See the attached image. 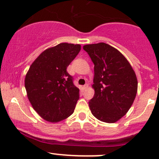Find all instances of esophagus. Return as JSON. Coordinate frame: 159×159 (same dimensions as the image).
I'll return each instance as SVG.
<instances>
[{
	"label": "esophagus",
	"mask_w": 159,
	"mask_h": 159,
	"mask_svg": "<svg viewBox=\"0 0 159 159\" xmlns=\"http://www.w3.org/2000/svg\"><path fill=\"white\" fill-rule=\"evenodd\" d=\"M83 88H84V90H87V89L88 88V84H85V85H84Z\"/></svg>",
	"instance_id": "1"
}]
</instances>
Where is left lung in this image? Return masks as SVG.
Wrapping results in <instances>:
<instances>
[{
	"instance_id": "obj_1",
	"label": "left lung",
	"mask_w": 159,
	"mask_h": 159,
	"mask_svg": "<svg viewBox=\"0 0 159 159\" xmlns=\"http://www.w3.org/2000/svg\"><path fill=\"white\" fill-rule=\"evenodd\" d=\"M94 63V96L89 102L96 119L107 123L126 114L136 97L138 79L121 52L105 43L83 46Z\"/></svg>"
}]
</instances>
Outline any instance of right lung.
Returning <instances> with one entry per match:
<instances>
[{
  "label": "right lung",
  "instance_id": "1",
  "mask_svg": "<svg viewBox=\"0 0 159 159\" xmlns=\"http://www.w3.org/2000/svg\"><path fill=\"white\" fill-rule=\"evenodd\" d=\"M81 51V45L63 43L47 48L27 71L25 86L33 108L43 120L57 123L73 114L79 89L66 68Z\"/></svg>",
  "mask_w": 159,
  "mask_h": 159
}]
</instances>
